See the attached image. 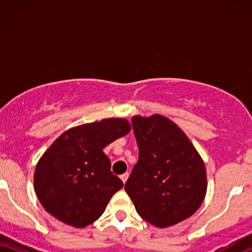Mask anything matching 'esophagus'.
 <instances>
[{"label": "esophagus", "mask_w": 252, "mask_h": 252, "mask_svg": "<svg viewBox=\"0 0 252 252\" xmlns=\"http://www.w3.org/2000/svg\"><path fill=\"white\" fill-rule=\"evenodd\" d=\"M128 178H129V173H124V174L121 175V180H122L124 184H126V180H128Z\"/></svg>", "instance_id": "obj_1"}]
</instances>
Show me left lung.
<instances>
[{
  "label": "left lung",
  "mask_w": 252,
  "mask_h": 252,
  "mask_svg": "<svg viewBox=\"0 0 252 252\" xmlns=\"http://www.w3.org/2000/svg\"><path fill=\"white\" fill-rule=\"evenodd\" d=\"M138 161L126 181L135 209L156 227L189 218L206 195V169L186 134L161 115L134 116Z\"/></svg>",
  "instance_id": "1"
}]
</instances>
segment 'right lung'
I'll return each instance as SVG.
<instances>
[{"label": "right lung", "instance_id": "obj_1", "mask_svg": "<svg viewBox=\"0 0 252 252\" xmlns=\"http://www.w3.org/2000/svg\"><path fill=\"white\" fill-rule=\"evenodd\" d=\"M131 129L126 118H108L66 130L43 153L34 172V189L58 220L85 227L103 215L123 187L103 149Z\"/></svg>", "mask_w": 252, "mask_h": 252}]
</instances>
